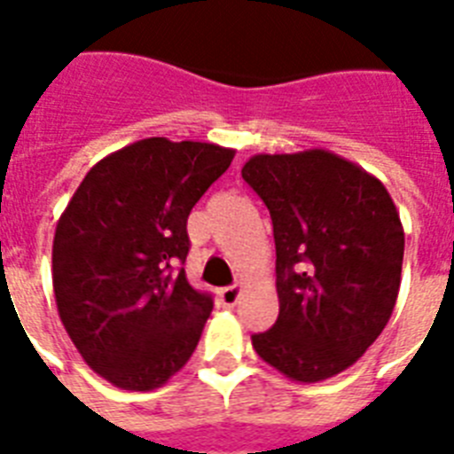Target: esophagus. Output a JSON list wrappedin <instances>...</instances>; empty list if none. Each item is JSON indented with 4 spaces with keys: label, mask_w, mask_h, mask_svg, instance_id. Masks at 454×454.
<instances>
[{
    "label": "esophagus",
    "mask_w": 454,
    "mask_h": 454,
    "mask_svg": "<svg viewBox=\"0 0 454 454\" xmlns=\"http://www.w3.org/2000/svg\"><path fill=\"white\" fill-rule=\"evenodd\" d=\"M240 294H242L240 285L223 287V290H219V303H223V306H235V303H238V299H240Z\"/></svg>",
    "instance_id": "esophagus-1"
}]
</instances>
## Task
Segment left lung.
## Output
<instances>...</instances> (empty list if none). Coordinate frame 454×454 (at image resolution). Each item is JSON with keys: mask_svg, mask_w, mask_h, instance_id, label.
Segmentation results:
<instances>
[{"mask_svg": "<svg viewBox=\"0 0 454 454\" xmlns=\"http://www.w3.org/2000/svg\"><path fill=\"white\" fill-rule=\"evenodd\" d=\"M276 238V325L252 334L259 358L313 384L374 344L401 290V216L380 178L323 148L254 155L242 167Z\"/></svg>", "mask_w": 454, "mask_h": 454, "instance_id": "1", "label": "left lung"}]
</instances>
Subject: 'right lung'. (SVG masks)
Here are the masks:
<instances>
[{
  "instance_id": "right-lung-1",
  "label": "right lung",
  "mask_w": 454,
  "mask_h": 454,
  "mask_svg": "<svg viewBox=\"0 0 454 454\" xmlns=\"http://www.w3.org/2000/svg\"><path fill=\"white\" fill-rule=\"evenodd\" d=\"M233 148L153 137L96 162L53 235L60 323L96 374L153 391L188 363L214 301L192 290L188 214Z\"/></svg>"
}]
</instances>
